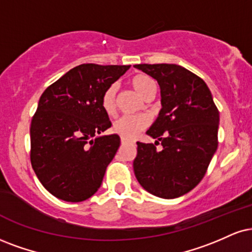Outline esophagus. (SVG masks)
I'll return each mask as SVG.
<instances>
[{
    "label": "esophagus",
    "instance_id": "34e87169",
    "mask_svg": "<svg viewBox=\"0 0 252 252\" xmlns=\"http://www.w3.org/2000/svg\"><path fill=\"white\" fill-rule=\"evenodd\" d=\"M128 142H131L129 140H127V139H124L121 138V144H128Z\"/></svg>",
    "mask_w": 252,
    "mask_h": 252
}]
</instances>
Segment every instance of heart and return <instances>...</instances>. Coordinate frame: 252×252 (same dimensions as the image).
<instances>
[{"mask_svg": "<svg viewBox=\"0 0 252 252\" xmlns=\"http://www.w3.org/2000/svg\"><path fill=\"white\" fill-rule=\"evenodd\" d=\"M128 83L145 99L155 91L154 82L152 80V78L144 73H136L134 76H132ZM116 94L117 86L114 84H112V85L105 89V91L101 94L100 105L107 116H113L116 113ZM148 125H150V119H148L147 116H144V114L125 116L119 118L113 124L112 129H113L114 133L119 134L121 138L131 140V139H134Z\"/></svg>", "mask_w": 252, "mask_h": 252, "instance_id": "1", "label": "heart"}]
</instances>
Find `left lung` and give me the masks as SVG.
<instances>
[{
	"label": "left lung",
	"mask_w": 252,
	"mask_h": 252,
	"mask_svg": "<svg viewBox=\"0 0 252 252\" xmlns=\"http://www.w3.org/2000/svg\"><path fill=\"white\" fill-rule=\"evenodd\" d=\"M158 80L159 117L147 134L155 144L138 141L135 178L158 197L175 198L203 179L219 145L220 112L204 80L176 64H136ZM163 146L158 150L156 146Z\"/></svg>",
	"instance_id": "1"
}]
</instances>
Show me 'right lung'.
<instances>
[{"instance_id":"1","label":"right lung","mask_w":252,"mask_h":252,"mask_svg":"<svg viewBox=\"0 0 252 252\" xmlns=\"http://www.w3.org/2000/svg\"><path fill=\"white\" fill-rule=\"evenodd\" d=\"M129 66L78 65L40 95L30 126V161L57 198L82 202L100 187L120 146L119 135L98 136L112 125L100 98Z\"/></svg>"}]
</instances>
